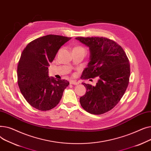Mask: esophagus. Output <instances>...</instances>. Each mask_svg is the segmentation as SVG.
<instances>
[{
    "mask_svg": "<svg viewBox=\"0 0 151 151\" xmlns=\"http://www.w3.org/2000/svg\"><path fill=\"white\" fill-rule=\"evenodd\" d=\"M70 84H73V85H78V83L76 81H73V80H71L70 81Z\"/></svg>",
    "mask_w": 151,
    "mask_h": 151,
    "instance_id": "34e87169",
    "label": "esophagus"
}]
</instances>
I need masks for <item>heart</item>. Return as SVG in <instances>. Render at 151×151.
I'll return each instance as SVG.
<instances>
[{"label":"heart","instance_id":"obj_1","mask_svg":"<svg viewBox=\"0 0 151 151\" xmlns=\"http://www.w3.org/2000/svg\"><path fill=\"white\" fill-rule=\"evenodd\" d=\"M75 48H81V49H84V48H83L82 47H80V46H78V47H75Z\"/></svg>","mask_w":151,"mask_h":151}]
</instances>
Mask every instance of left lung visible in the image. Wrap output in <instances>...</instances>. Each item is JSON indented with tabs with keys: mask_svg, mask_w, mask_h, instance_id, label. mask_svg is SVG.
Listing matches in <instances>:
<instances>
[{
	"mask_svg": "<svg viewBox=\"0 0 151 151\" xmlns=\"http://www.w3.org/2000/svg\"><path fill=\"white\" fill-rule=\"evenodd\" d=\"M75 39L90 51V60L82 78H99L96 86L82 83L87 91L80 99V104L91 114L105 113L118 104L127 88L130 75L128 58L120 45L107 38Z\"/></svg>",
	"mask_w": 151,
	"mask_h": 151,
	"instance_id": "8db88e82",
	"label": "left lung"
}]
</instances>
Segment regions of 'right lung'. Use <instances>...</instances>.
I'll return each instance as SVG.
<instances>
[{
    "label": "right lung",
    "mask_w": 151,
    "mask_h": 151,
    "mask_svg": "<svg viewBox=\"0 0 151 151\" xmlns=\"http://www.w3.org/2000/svg\"><path fill=\"white\" fill-rule=\"evenodd\" d=\"M47 35L30 42L22 52L18 69V83L29 104L40 111L57 106L63 91L69 85L65 80H56L48 75V67L60 47L71 39Z\"/></svg>",
    "instance_id": "add662e5"
}]
</instances>
